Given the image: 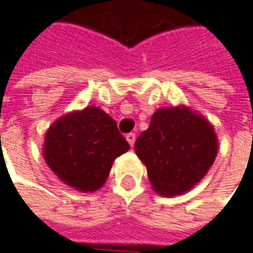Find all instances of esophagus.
I'll return each mask as SVG.
<instances>
[{
	"label": "esophagus",
	"instance_id": "1",
	"mask_svg": "<svg viewBox=\"0 0 253 253\" xmlns=\"http://www.w3.org/2000/svg\"><path fill=\"white\" fill-rule=\"evenodd\" d=\"M126 140L128 141V144L133 147V144H134V141H136V134H134V133H128L126 136Z\"/></svg>",
	"mask_w": 253,
	"mask_h": 253
}]
</instances>
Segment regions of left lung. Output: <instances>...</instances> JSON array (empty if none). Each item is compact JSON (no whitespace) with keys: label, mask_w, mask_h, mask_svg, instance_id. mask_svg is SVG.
<instances>
[{"label":"left lung","mask_w":253,"mask_h":253,"mask_svg":"<svg viewBox=\"0 0 253 253\" xmlns=\"http://www.w3.org/2000/svg\"><path fill=\"white\" fill-rule=\"evenodd\" d=\"M153 190L166 197L188 192L214 164L218 138L214 126L185 105L160 107L134 144Z\"/></svg>","instance_id":"8db88e82"}]
</instances>
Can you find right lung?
Returning a JSON list of instances; mask_svg holds the SVG:
<instances>
[{"label": "right lung", "instance_id": "add662e5", "mask_svg": "<svg viewBox=\"0 0 253 253\" xmlns=\"http://www.w3.org/2000/svg\"><path fill=\"white\" fill-rule=\"evenodd\" d=\"M130 148L116 122L96 106L73 110L45 133L43 159L53 174L81 192L105 185L113 161Z\"/></svg>", "mask_w": 253, "mask_h": 253}]
</instances>
